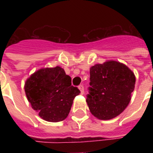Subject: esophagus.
Masks as SVG:
<instances>
[{
	"mask_svg": "<svg viewBox=\"0 0 153 153\" xmlns=\"http://www.w3.org/2000/svg\"><path fill=\"white\" fill-rule=\"evenodd\" d=\"M79 91H80V92H81L82 94H84V86H82V85H79Z\"/></svg>",
	"mask_w": 153,
	"mask_h": 153,
	"instance_id": "34e87169",
	"label": "esophagus"
}]
</instances>
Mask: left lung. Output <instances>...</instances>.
I'll list each match as a JSON object with an SVG mask.
<instances>
[{
  "mask_svg": "<svg viewBox=\"0 0 153 153\" xmlns=\"http://www.w3.org/2000/svg\"><path fill=\"white\" fill-rule=\"evenodd\" d=\"M90 87L86 102L94 116L109 120L125 110L134 91L136 78L123 63L110 60L90 69Z\"/></svg>",
  "mask_w": 153,
  "mask_h": 153,
  "instance_id": "obj_1",
  "label": "left lung"
}]
</instances>
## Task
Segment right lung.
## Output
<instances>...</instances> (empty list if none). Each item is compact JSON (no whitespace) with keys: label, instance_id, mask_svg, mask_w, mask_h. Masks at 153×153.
Masks as SVG:
<instances>
[{"label":"right lung","instance_id":"right-lung-1","mask_svg":"<svg viewBox=\"0 0 153 153\" xmlns=\"http://www.w3.org/2000/svg\"><path fill=\"white\" fill-rule=\"evenodd\" d=\"M25 91L32 109L50 122L67 118L74 98L80 93L60 67L38 70L26 80Z\"/></svg>","mask_w":153,"mask_h":153}]
</instances>
